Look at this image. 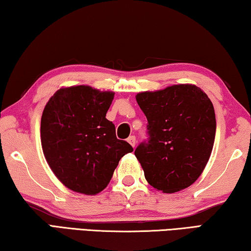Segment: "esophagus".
<instances>
[{"instance_id":"34e87169","label":"esophagus","mask_w":251,"mask_h":251,"mask_svg":"<svg viewBox=\"0 0 251 251\" xmlns=\"http://www.w3.org/2000/svg\"><path fill=\"white\" fill-rule=\"evenodd\" d=\"M127 142H128L131 146L135 147V145H136V137H135V136H129L128 139H127Z\"/></svg>"}]
</instances>
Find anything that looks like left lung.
I'll return each instance as SVG.
<instances>
[{
  "label": "left lung",
  "mask_w": 251,
  "mask_h": 251,
  "mask_svg": "<svg viewBox=\"0 0 251 251\" xmlns=\"http://www.w3.org/2000/svg\"><path fill=\"white\" fill-rule=\"evenodd\" d=\"M136 100L147 118V141L135 156L148 184L172 194L198 179L209 160L216 135L211 100L196 85L179 84L143 92Z\"/></svg>",
  "instance_id": "obj_1"
}]
</instances>
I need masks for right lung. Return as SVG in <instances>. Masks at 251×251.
<instances>
[{
  "label": "right lung",
  "instance_id": "1",
  "mask_svg": "<svg viewBox=\"0 0 251 251\" xmlns=\"http://www.w3.org/2000/svg\"><path fill=\"white\" fill-rule=\"evenodd\" d=\"M113 92L86 85L58 90L41 120V143L49 166L71 190L96 195L112 179L118 161L133 151L117 139L115 125L106 118Z\"/></svg>",
  "mask_w": 251,
  "mask_h": 251
}]
</instances>
